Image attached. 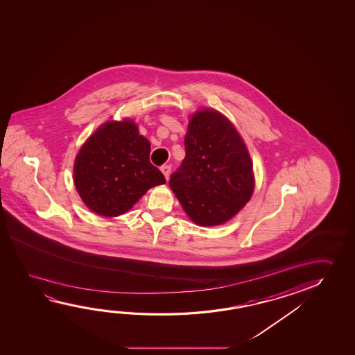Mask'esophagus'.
Wrapping results in <instances>:
<instances>
[{"label": "esophagus", "mask_w": 355, "mask_h": 355, "mask_svg": "<svg viewBox=\"0 0 355 355\" xmlns=\"http://www.w3.org/2000/svg\"><path fill=\"white\" fill-rule=\"evenodd\" d=\"M161 172H162L163 175H164V178L168 180L169 173H171V166H168V164H167V166H162V167H161Z\"/></svg>", "instance_id": "34e87169"}]
</instances>
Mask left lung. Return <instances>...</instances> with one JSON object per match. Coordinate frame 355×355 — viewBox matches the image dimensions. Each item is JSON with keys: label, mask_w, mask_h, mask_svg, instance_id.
<instances>
[{"label": "left lung", "mask_w": 355, "mask_h": 355, "mask_svg": "<svg viewBox=\"0 0 355 355\" xmlns=\"http://www.w3.org/2000/svg\"><path fill=\"white\" fill-rule=\"evenodd\" d=\"M186 158L169 187L188 218L216 227L238 214L252 197L255 175L248 147L220 111L203 107L189 117Z\"/></svg>", "instance_id": "1"}]
</instances>
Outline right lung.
Segmentation results:
<instances>
[{
  "label": "right lung",
  "instance_id": "obj_1",
  "mask_svg": "<svg viewBox=\"0 0 355 355\" xmlns=\"http://www.w3.org/2000/svg\"><path fill=\"white\" fill-rule=\"evenodd\" d=\"M150 141L131 119L109 120L76 153L73 180L87 209L105 218L125 214L152 187L166 183L150 162Z\"/></svg>",
  "mask_w": 355,
  "mask_h": 355
}]
</instances>
